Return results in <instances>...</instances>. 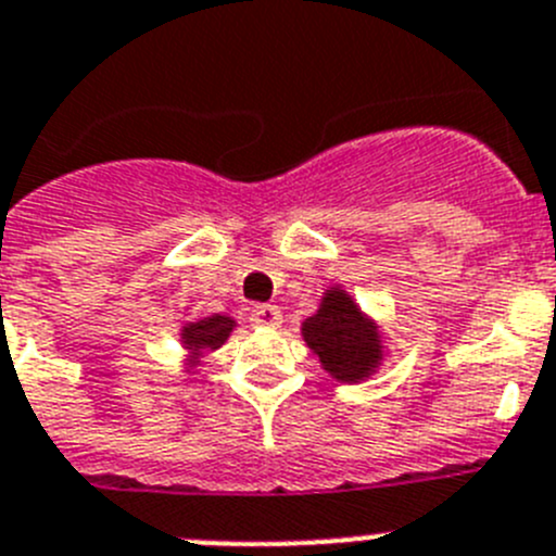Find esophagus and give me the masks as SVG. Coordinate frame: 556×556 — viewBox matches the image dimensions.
Returning a JSON list of instances; mask_svg holds the SVG:
<instances>
[{
  "instance_id": "obj_1",
  "label": "esophagus",
  "mask_w": 556,
  "mask_h": 556,
  "mask_svg": "<svg viewBox=\"0 0 556 556\" xmlns=\"http://www.w3.org/2000/svg\"><path fill=\"white\" fill-rule=\"evenodd\" d=\"M254 326H263V329H277L282 324V313H279L274 304H261V307H254L252 315H249Z\"/></svg>"
}]
</instances>
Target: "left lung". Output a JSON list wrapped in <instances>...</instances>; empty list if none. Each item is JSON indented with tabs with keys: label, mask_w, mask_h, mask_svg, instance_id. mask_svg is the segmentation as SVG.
Listing matches in <instances>:
<instances>
[{
	"label": "left lung",
	"mask_w": 556,
	"mask_h": 556,
	"mask_svg": "<svg viewBox=\"0 0 556 556\" xmlns=\"http://www.w3.org/2000/svg\"><path fill=\"white\" fill-rule=\"evenodd\" d=\"M302 337L320 367L342 383L367 381L383 362L381 326L340 285L320 295L318 313L302 324Z\"/></svg>",
	"instance_id": "1"
}]
</instances>
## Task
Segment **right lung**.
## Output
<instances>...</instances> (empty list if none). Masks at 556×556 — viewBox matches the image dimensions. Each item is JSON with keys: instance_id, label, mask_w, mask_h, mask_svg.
<instances>
[{"instance_id": "obj_1", "label": "right lung", "mask_w": 556, "mask_h": 556, "mask_svg": "<svg viewBox=\"0 0 556 556\" xmlns=\"http://www.w3.org/2000/svg\"><path fill=\"white\" fill-rule=\"evenodd\" d=\"M232 329H236V320L230 315H207V318L184 324V329H180V345L186 351V370H197L207 351L222 349L227 337L232 334Z\"/></svg>"}]
</instances>
